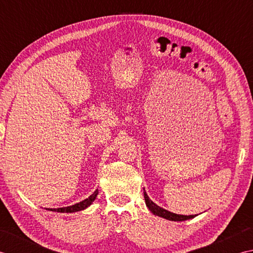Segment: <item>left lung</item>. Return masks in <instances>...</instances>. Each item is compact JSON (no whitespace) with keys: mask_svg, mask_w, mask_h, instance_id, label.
<instances>
[{"mask_svg":"<svg viewBox=\"0 0 253 253\" xmlns=\"http://www.w3.org/2000/svg\"><path fill=\"white\" fill-rule=\"evenodd\" d=\"M144 199H145V203L147 205L148 210L151 211V212L154 215H157L159 217H163V218H166L168 220H173V221H182V220H187V219H191L193 217H195L197 215H179V214H174L169 212V211L165 210L161 206H158L157 204H155L153 202V201L148 198V195L146 194V192L144 191Z\"/></svg>","mask_w":253,"mask_h":253,"instance_id":"left-lung-1","label":"left lung"}]
</instances>
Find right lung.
I'll use <instances>...</instances> for the list:
<instances>
[{"label": "right lung", "mask_w": 253, "mask_h": 253, "mask_svg": "<svg viewBox=\"0 0 253 253\" xmlns=\"http://www.w3.org/2000/svg\"><path fill=\"white\" fill-rule=\"evenodd\" d=\"M98 194V190L92 193L90 197L85 199L84 201H82L80 203H76L74 205L71 206H66V208H59V209H48L49 211H53V212H60V213H74V212H79V211H83L85 209L88 208V206L94 202L96 197Z\"/></svg>", "instance_id": "right-lung-1"}]
</instances>
